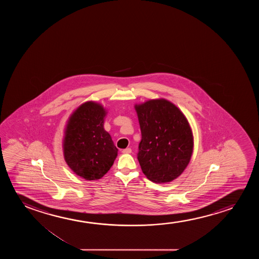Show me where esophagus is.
Instances as JSON below:
<instances>
[{
  "label": "esophagus",
  "instance_id": "esophagus-1",
  "mask_svg": "<svg viewBox=\"0 0 259 259\" xmlns=\"http://www.w3.org/2000/svg\"><path fill=\"white\" fill-rule=\"evenodd\" d=\"M122 153H124V154H130V153H132V149H130V148L123 149V150H122Z\"/></svg>",
  "mask_w": 259,
  "mask_h": 259
}]
</instances>
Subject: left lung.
I'll list each match as a JSON object with an SVG mask.
<instances>
[{"mask_svg":"<svg viewBox=\"0 0 259 259\" xmlns=\"http://www.w3.org/2000/svg\"><path fill=\"white\" fill-rule=\"evenodd\" d=\"M135 108L142 132L137 158L142 172L156 183L174 181L184 171L193 154L194 137L187 117L163 98Z\"/></svg>","mask_w":259,"mask_h":259,"instance_id":"8db88e82","label":"left lung"}]
</instances>
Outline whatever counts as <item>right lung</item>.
<instances>
[{
    "instance_id": "1",
    "label": "right lung",
    "mask_w": 259,
    "mask_h": 259,
    "mask_svg": "<svg viewBox=\"0 0 259 259\" xmlns=\"http://www.w3.org/2000/svg\"><path fill=\"white\" fill-rule=\"evenodd\" d=\"M106 115L100 103H82L69 117L64 130V160L74 174L87 181L103 177L117 156L110 134L103 128Z\"/></svg>"
}]
</instances>
